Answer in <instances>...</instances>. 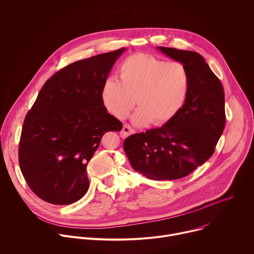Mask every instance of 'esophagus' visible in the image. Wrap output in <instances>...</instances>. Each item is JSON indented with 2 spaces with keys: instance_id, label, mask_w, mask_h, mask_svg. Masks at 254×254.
I'll list each match as a JSON object with an SVG mask.
<instances>
[{
  "instance_id": "esophagus-1",
  "label": "esophagus",
  "mask_w": 254,
  "mask_h": 254,
  "mask_svg": "<svg viewBox=\"0 0 254 254\" xmlns=\"http://www.w3.org/2000/svg\"><path fill=\"white\" fill-rule=\"evenodd\" d=\"M134 132H135V131H134V129H132L130 125L125 124V125L123 126V128H122V131L120 132V136H121L122 138H126L127 136H129V135L133 134Z\"/></svg>"
}]
</instances>
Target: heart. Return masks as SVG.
I'll return each mask as SVG.
<instances>
[{
	"label": "heart",
	"instance_id": "obj_1",
	"mask_svg": "<svg viewBox=\"0 0 254 254\" xmlns=\"http://www.w3.org/2000/svg\"><path fill=\"white\" fill-rule=\"evenodd\" d=\"M190 89V74L181 62H167L154 56L135 54L119 67V80L108 78L102 101L118 119H125L136 104L134 124L164 125L182 109Z\"/></svg>",
	"mask_w": 254,
	"mask_h": 254
}]
</instances>
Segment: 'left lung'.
<instances>
[{
  "label": "left lung",
  "instance_id": "8db88e82",
  "mask_svg": "<svg viewBox=\"0 0 254 254\" xmlns=\"http://www.w3.org/2000/svg\"><path fill=\"white\" fill-rule=\"evenodd\" d=\"M158 50L188 69V96L171 121L127 137L123 148L135 171L152 180H176L193 172L214 153L225 127L224 91L198 53L167 47Z\"/></svg>",
  "mask_w": 254,
  "mask_h": 254
}]
</instances>
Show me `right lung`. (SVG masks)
Masks as SVG:
<instances>
[{
  "mask_svg": "<svg viewBox=\"0 0 254 254\" xmlns=\"http://www.w3.org/2000/svg\"><path fill=\"white\" fill-rule=\"evenodd\" d=\"M125 48L74 62L51 77L28 112L20 138L19 163L42 200L67 205L89 188L87 164L109 131L122 123L107 113L102 88Z\"/></svg>",
  "mask_w": 254,
  "mask_h": 254,
  "instance_id": "add662e5",
  "label": "right lung"
}]
</instances>
